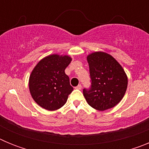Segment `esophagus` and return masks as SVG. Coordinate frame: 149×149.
<instances>
[{"instance_id":"obj_1","label":"esophagus","mask_w":149,"mask_h":149,"mask_svg":"<svg viewBox=\"0 0 149 149\" xmlns=\"http://www.w3.org/2000/svg\"><path fill=\"white\" fill-rule=\"evenodd\" d=\"M75 88H76V89H82V86H81V84H79L78 86H76Z\"/></svg>"}]
</instances>
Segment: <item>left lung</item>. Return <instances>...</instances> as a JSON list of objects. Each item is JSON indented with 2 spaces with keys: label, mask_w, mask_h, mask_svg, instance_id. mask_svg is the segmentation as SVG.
Returning <instances> with one entry per match:
<instances>
[{
  "label": "left lung",
  "mask_w": 149,
  "mask_h": 149,
  "mask_svg": "<svg viewBox=\"0 0 149 149\" xmlns=\"http://www.w3.org/2000/svg\"><path fill=\"white\" fill-rule=\"evenodd\" d=\"M91 86L83 93L87 103L104 111L118 104L127 86V77L122 65L108 54L95 52L87 56Z\"/></svg>",
  "instance_id": "obj_1"
}]
</instances>
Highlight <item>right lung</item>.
Returning <instances> with one entry per match:
<instances>
[{"label":"right lung","mask_w":149,"mask_h":149,"mask_svg":"<svg viewBox=\"0 0 149 149\" xmlns=\"http://www.w3.org/2000/svg\"><path fill=\"white\" fill-rule=\"evenodd\" d=\"M72 61L69 56L52 54L41 60L29 79V89L34 101L48 110L60 109L73 91L65 69Z\"/></svg>","instance_id":"obj_1"}]
</instances>
